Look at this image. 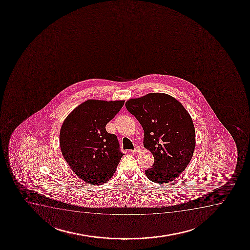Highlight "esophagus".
<instances>
[{"instance_id": "1", "label": "esophagus", "mask_w": 250, "mask_h": 250, "mask_svg": "<svg viewBox=\"0 0 250 250\" xmlns=\"http://www.w3.org/2000/svg\"><path fill=\"white\" fill-rule=\"evenodd\" d=\"M139 150H140V147L136 146L135 150H130V152L132 153V154H136V153L139 152Z\"/></svg>"}]
</instances>
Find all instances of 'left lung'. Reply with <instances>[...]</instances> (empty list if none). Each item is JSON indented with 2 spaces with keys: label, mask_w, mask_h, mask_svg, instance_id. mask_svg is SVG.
Wrapping results in <instances>:
<instances>
[{
  "label": "left lung",
  "mask_w": 250,
  "mask_h": 250,
  "mask_svg": "<svg viewBox=\"0 0 250 250\" xmlns=\"http://www.w3.org/2000/svg\"><path fill=\"white\" fill-rule=\"evenodd\" d=\"M144 129L145 148L154 156V164L146 170L148 179L168 183L185 170L196 146L191 116L179 101L168 94L151 93L125 103Z\"/></svg>",
  "instance_id": "8db88e82"
}]
</instances>
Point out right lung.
Segmentation results:
<instances>
[{"mask_svg":"<svg viewBox=\"0 0 250 250\" xmlns=\"http://www.w3.org/2000/svg\"><path fill=\"white\" fill-rule=\"evenodd\" d=\"M124 103L88 100L62 123L59 135L62 156L74 173L91 185L109 181L123 156L117 136L107 132L105 126Z\"/></svg>","mask_w":250,"mask_h":250,"instance_id":"right-lung-1","label":"right lung"}]
</instances>
